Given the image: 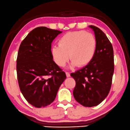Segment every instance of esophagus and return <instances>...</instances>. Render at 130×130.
Here are the masks:
<instances>
[{
	"instance_id": "esophagus-1",
	"label": "esophagus",
	"mask_w": 130,
	"mask_h": 130,
	"mask_svg": "<svg viewBox=\"0 0 130 130\" xmlns=\"http://www.w3.org/2000/svg\"><path fill=\"white\" fill-rule=\"evenodd\" d=\"M66 74L67 77H69L70 76H71V75H70V73L68 72H66Z\"/></svg>"
}]
</instances>
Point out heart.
<instances>
[{
  "mask_svg": "<svg viewBox=\"0 0 130 130\" xmlns=\"http://www.w3.org/2000/svg\"><path fill=\"white\" fill-rule=\"evenodd\" d=\"M97 40L92 33L86 31L68 32L60 38L58 45H53L51 53L54 61L64 66L69 59L72 65L83 67L91 62L95 56Z\"/></svg>",
  "mask_w": 130,
  "mask_h": 130,
  "instance_id": "heart-1",
  "label": "heart"
}]
</instances>
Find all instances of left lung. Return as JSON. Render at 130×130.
Here are the masks:
<instances>
[{"label": "left lung", "mask_w": 130, "mask_h": 130, "mask_svg": "<svg viewBox=\"0 0 130 130\" xmlns=\"http://www.w3.org/2000/svg\"><path fill=\"white\" fill-rule=\"evenodd\" d=\"M94 31L97 48L90 63L71 77L75 80L73 94L80 104L92 107L100 104L110 91L114 74V52L112 45L106 35L94 25H89Z\"/></svg>", "instance_id": "8db88e82"}]
</instances>
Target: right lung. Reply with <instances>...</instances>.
I'll return each instance as SVG.
<instances>
[{
	"label": "right lung",
	"mask_w": 130,
	"mask_h": 130,
	"mask_svg": "<svg viewBox=\"0 0 130 130\" xmlns=\"http://www.w3.org/2000/svg\"><path fill=\"white\" fill-rule=\"evenodd\" d=\"M61 33L45 27H37L20 45L16 61L18 83L24 98L36 108L52 103L66 78L51 53L52 42Z\"/></svg>",
	"instance_id": "obj_1"
}]
</instances>
